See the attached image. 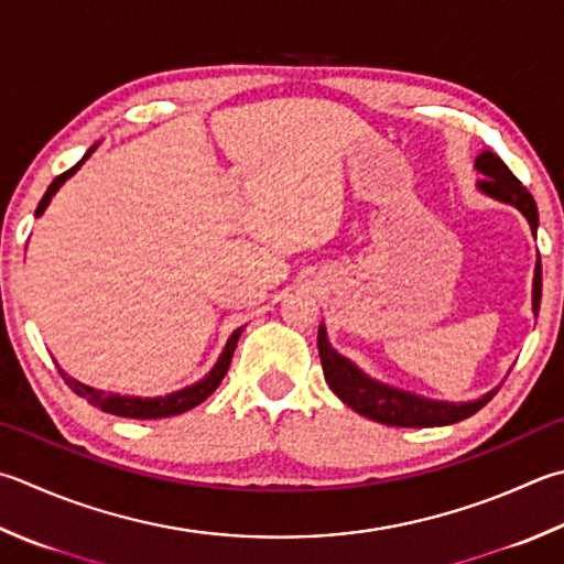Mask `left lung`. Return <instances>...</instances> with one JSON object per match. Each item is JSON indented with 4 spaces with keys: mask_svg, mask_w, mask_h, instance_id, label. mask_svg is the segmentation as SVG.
Listing matches in <instances>:
<instances>
[{
    "mask_svg": "<svg viewBox=\"0 0 564 564\" xmlns=\"http://www.w3.org/2000/svg\"><path fill=\"white\" fill-rule=\"evenodd\" d=\"M474 166L486 176L479 182V188L486 196L503 204L516 206L520 214L530 223L533 236L538 232V206L530 191L518 182L511 169L503 164L501 156L494 152H481L476 156ZM540 292H543V270H540V260L535 264V280H533V312L538 316L540 310ZM318 356H322L324 378L328 382L338 400L346 402L350 410L364 414L368 420H376L380 424H390V427H442V424H454L474 412H479L488 400L496 395V390L486 392L484 398L471 402H444V400H430L414 392L400 390L386 386V382L373 380L366 376L356 364H350L334 346L328 344L324 324L318 326Z\"/></svg>",
    "mask_w": 564,
    "mask_h": 564,
    "instance_id": "1",
    "label": "left lung"
}]
</instances>
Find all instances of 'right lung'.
<instances>
[{
    "label": "right lung",
    "instance_id": "add662e5",
    "mask_svg": "<svg viewBox=\"0 0 564 564\" xmlns=\"http://www.w3.org/2000/svg\"><path fill=\"white\" fill-rule=\"evenodd\" d=\"M95 147H98V144H95ZM95 147H90V150L83 154V159H80V162H78L76 166H70L68 172H63L61 176L53 178L51 186L46 188L44 198H41L39 208H36V218H39L41 214H44L46 206L51 204L53 194H56V191H58L63 184H66V178H70L73 174H76L78 169L83 166L85 159H88V156L95 152ZM242 328H246V326H240V328H236V332L230 334L226 348H223L220 358L216 360V366L208 370L206 378H200L198 382H194V386H188V388H184V390L169 392V395H164V398L115 395V392H105V390H95V388H90V386H83V382H78L76 378H70V376L66 373V370H61V368H58V373H61L63 380H66V386H68L73 392H76V395L85 398V400L90 402V405L100 408L102 412L117 414V417H132V420L174 417V414H182V412H188L191 408L200 405V402H204V400L210 395V392H214V390L220 386L223 376L228 373L230 358H232V354H236V346H238V338H240V334H242Z\"/></svg>",
    "mask_w": 564,
    "mask_h": 564
}]
</instances>
